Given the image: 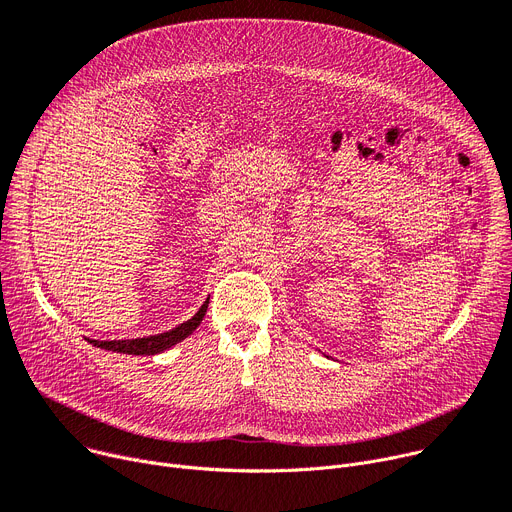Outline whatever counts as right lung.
<instances>
[{
    "instance_id": "1",
    "label": "right lung",
    "mask_w": 512,
    "mask_h": 512,
    "mask_svg": "<svg viewBox=\"0 0 512 512\" xmlns=\"http://www.w3.org/2000/svg\"><path fill=\"white\" fill-rule=\"evenodd\" d=\"M208 308V300L202 304V308L190 318L185 320L179 327L161 333V335H153V337H143V339H124V341H94L89 339L91 345H96L100 349H108V351H116V353H128V355H155L161 353L169 347H173L175 343L183 341L188 335H192L206 314Z\"/></svg>"
}]
</instances>
